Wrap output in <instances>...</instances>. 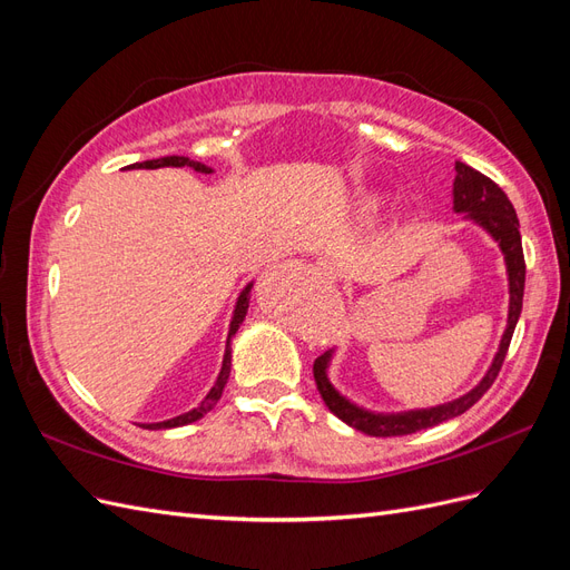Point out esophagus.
I'll return each mask as SVG.
<instances>
[{
  "label": "esophagus",
  "instance_id": "1",
  "mask_svg": "<svg viewBox=\"0 0 570 570\" xmlns=\"http://www.w3.org/2000/svg\"><path fill=\"white\" fill-rule=\"evenodd\" d=\"M318 271L327 275V278H335V266L331 262H318Z\"/></svg>",
  "mask_w": 570,
  "mask_h": 570
}]
</instances>
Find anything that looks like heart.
I'll return each mask as SVG.
<instances>
[{
	"instance_id": "b5f03b06",
	"label": "heart",
	"mask_w": 570,
	"mask_h": 570,
	"mask_svg": "<svg viewBox=\"0 0 570 570\" xmlns=\"http://www.w3.org/2000/svg\"><path fill=\"white\" fill-rule=\"evenodd\" d=\"M361 212H364L366 216H375L377 212H381V199H377V197H366L364 202H361Z\"/></svg>"
}]
</instances>
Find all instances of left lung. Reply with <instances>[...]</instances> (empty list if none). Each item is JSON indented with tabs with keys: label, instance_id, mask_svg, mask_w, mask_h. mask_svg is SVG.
I'll return each instance as SVG.
<instances>
[{
	"label": "left lung",
	"instance_id": "1",
	"mask_svg": "<svg viewBox=\"0 0 570 570\" xmlns=\"http://www.w3.org/2000/svg\"><path fill=\"white\" fill-rule=\"evenodd\" d=\"M454 168H456L454 189H452L454 212L465 214V218L478 223V226L494 239L504 254L507 275H509V318H507L504 335L492 358V366L471 392H465L463 396H459V400L440 404V406L413 409V411H400V413H375L368 409H361L354 402H350L347 396H342L333 387L331 377H327L333 352L321 354L314 361V377L325 406L331 409L340 421L373 438L411 435V433H419V430L456 419L463 411H469L480 396L492 387L494 377L499 375V368H502L507 358L515 323H519V316H521L523 289H525V258H523V245H521V233H519V216H515L513 204L504 195V189L497 183H492L488 176H482L480 170L465 166L461 161H456Z\"/></svg>",
	"mask_w": 570,
	"mask_h": 570
}]
</instances>
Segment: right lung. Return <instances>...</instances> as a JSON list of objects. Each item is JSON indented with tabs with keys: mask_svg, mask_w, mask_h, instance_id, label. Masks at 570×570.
Wrapping results in <instances>:
<instances>
[{
	"mask_svg": "<svg viewBox=\"0 0 570 570\" xmlns=\"http://www.w3.org/2000/svg\"><path fill=\"white\" fill-rule=\"evenodd\" d=\"M164 166H176V168L189 166V168H195L197 174H214V168L204 166L202 161L187 159V157H161V159H151V161H142V164H130V166H126V168H164ZM252 285H254V283H249L243 292H239L237 304H235V312H233V321H230V327H228V342H226V354H223V366H220V373H218V377H216L214 387L209 390V394L204 396V402H202L199 406H195L193 411L180 413V416H176V419H168V421H161V423H140L142 428H147V430L180 428V425H187V423H195V421H199V419L204 416V413H209V411L216 406V402L220 400V394H223V387H226V383H228V375H230V358H233V356H230V340L235 337L237 327L243 325V321H245V316H247V308H249V295H252Z\"/></svg>",
	"mask_w": 570,
	"mask_h": 570,
	"instance_id": "right-lung-1",
	"label": "right lung"
}]
</instances>
